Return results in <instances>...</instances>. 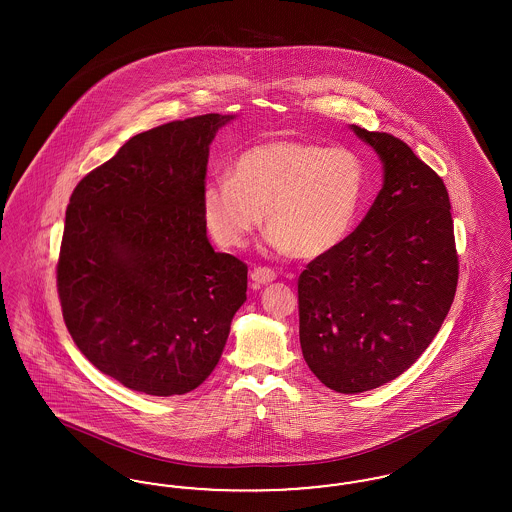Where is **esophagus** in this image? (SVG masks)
<instances>
[{
	"mask_svg": "<svg viewBox=\"0 0 512 512\" xmlns=\"http://www.w3.org/2000/svg\"><path fill=\"white\" fill-rule=\"evenodd\" d=\"M251 280H253L255 284H259V286H261V284H268V282L276 280V272L268 267H255L251 270Z\"/></svg>",
	"mask_w": 512,
	"mask_h": 512,
	"instance_id": "obj_1",
	"label": "esophagus"
}]
</instances>
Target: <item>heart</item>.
Instances as JSON below:
<instances>
[{"instance_id": "obj_1", "label": "heart", "mask_w": 512, "mask_h": 512, "mask_svg": "<svg viewBox=\"0 0 512 512\" xmlns=\"http://www.w3.org/2000/svg\"><path fill=\"white\" fill-rule=\"evenodd\" d=\"M363 195L365 165L353 149L270 140L245 149L230 176L203 188L201 211L224 247L244 245L265 211L270 244L315 259L349 236Z\"/></svg>"}]
</instances>
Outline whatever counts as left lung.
I'll return each mask as SVG.
<instances>
[{
	"label": "left lung",
	"mask_w": 512,
	"mask_h": 512,
	"mask_svg": "<svg viewBox=\"0 0 512 512\" xmlns=\"http://www.w3.org/2000/svg\"><path fill=\"white\" fill-rule=\"evenodd\" d=\"M384 163L365 219L299 274V341L330 390L361 393L403 374L436 338L459 282L451 203L438 172L388 132L351 126Z\"/></svg>",
	"instance_id": "8db88e82"
}]
</instances>
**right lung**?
Wrapping results in <instances>:
<instances>
[{
    "mask_svg": "<svg viewBox=\"0 0 512 512\" xmlns=\"http://www.w3.org/2000/svg\"><path fill=\"white\" fill-rule=\"evenodd\" d=\"M230 119L140 132L71 195L55 268L63 320L82 355L130 390L201 386L244 305L247 265L211 247L201 211L209 144Z\"/></svg>",
    "mask_w": 512,
    "mask_h": 512,
    "instance_id": "right-lung-1",
    "label": "right lung"
}]
</instances>
